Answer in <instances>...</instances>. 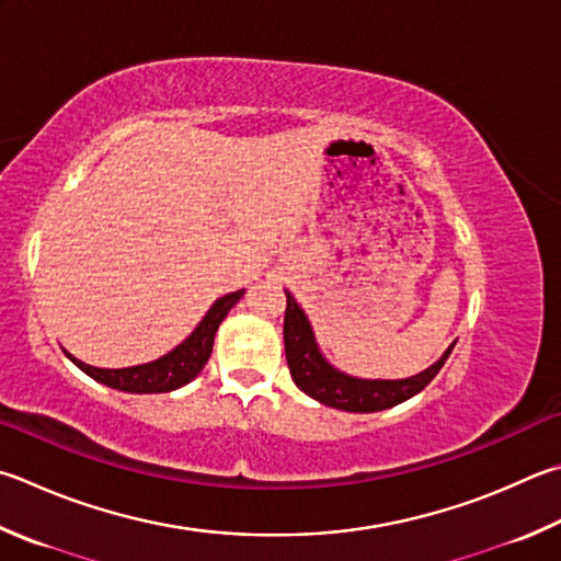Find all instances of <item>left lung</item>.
I'll list each match as a JSON object with an SVG mask.
<instances>
[{
	"mask_svg": "<svg viewBox=\"0 0 561 561\" xmlns=\"http://www.w3.org/2000/svg\"><path fill=\"white\" fill-rule=\"evenodd\" d=\"M456 341L446 348V353L432 368L404 380H360L345 375L323 358L319 345H316L311 323L307 313L301 311L297 299L287 291V311H284V353L291 380L297 382L301 392L313 397L316 402L343 412H380L390 407L410 400L430 385L436 373L444 368L446 358L454 351Z\"/></svg>",
	"mask_w": 561,
	"mask_h": 561,
	"instance_id": "left-lung-1",
	"label": "left lung"
}]
</instances>
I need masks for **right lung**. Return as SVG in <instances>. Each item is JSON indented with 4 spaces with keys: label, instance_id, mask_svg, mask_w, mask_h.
<instances>
[{
    "label": "right lung",
    "instance_id": "right-lung-1",
    "mask_svg": "<svg viewBox=\"0 0 561 561\" xmlns=\"http://www.w3.org/2000/svg\"><path fill=\"white\" fill-rule=\"evenodd\" d=\"M242 294H245V289L220 297L208 309V313L203 316V321L196 325V331H193L181 345H176L174 351L161 355L159 360H151L145 365H131V368L107 370V368H93V365L73 358L70 353L66 355L93 380L103 382L107 387H115V390H122V392L151 394V392L179 390V387L196 378V375L203 370V365L208 363L218 325L222 323V319H226L228 311L240 301Z\"/></svg>",
    "mask_w": 561,
    "mask_h": 561
}]
</instances>
